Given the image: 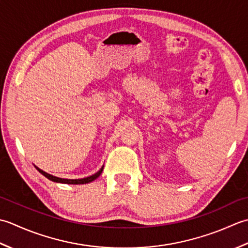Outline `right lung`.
<instances>
[{"label": "right lung", "mask_w": 248, "mask_h": 248, "mask_svg": "<svg viewBox=\"0 0 248 248\" xmlns=\"http://www.w3.org/2000/svg\"><path fill=\"white\" fill-rule=\"evenodd\" d=\"M36 169L39 171L40 173H42L43 175L46 176L47 179H49L50 181H53V182H57V183H65V184H87V183H90V182L94 181L95 179H97L98 176L102 174L103 172V169H104V166L100 168V170L98 171V172H96L95 174L91 175V176H88V178H84V179H80V180H67V179H61V178H57V176H53L51 174H49L47 172H45V171L40 170L39 168Z\"/></svg>", "instance_id": "obj_1"}]
</instances>
